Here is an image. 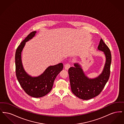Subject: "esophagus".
<instances>
[{
    "instance_id": "34e87169",
    "label": "esophagus",
    "mask_w": 124,
    "mask_h": 124,
    "mask_svg": "<svg viewBox=\"0 0 124 124\" xmlns=\"http://www.w3.org/2000/svg\"><path fill=\"white\" fill-rule=\"evenodd\" d=\"M71 66V64L69 63H67L65 65V69L68 70Z\"/></svg>"
}]
</instances>
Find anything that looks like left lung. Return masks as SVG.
Wrapping results in <instances>:
<instances>
[{
	"mask_svg": "<svg viewBox=\"0 0 124 124\" xmlns=\"http://www.w3.org/2000/svg\"><path fill=\"white\" fill-rule=\"evenodd\" d=\"M98 48L104 52L106 57L104 69L99 77L89 79L85 76L78 64H75V67H71L68 70L71 91L76 96L82 100H90L100 94L110 77L112 61L110 50L101 39Z\"/></svg>",
	"mask_w": 124,
	"mask_h": 124,
	"instance_id": "obj_1",
	"label": "left lung"
}]
</instances>
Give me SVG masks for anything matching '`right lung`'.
<instances>
[{
  "instance_id": "1",
  "label": "right lung",
  "mask_w": 124,
  "mask_h": 124,
  "mask_svg": "<svg viewBox=\"0 0 124 124\" xmlns=\"http://www.w3.org/2000/svg\"><path fill=\"white\" fill-rule=\"evenodd\" d=\"M36 31H32L18 46L15 53L16 75L18 81L24 91L30 96L40 98L48 94L52 90L54 81L63 68L62 63L49 66L41 75L32 77L24 70L21 62V52L25 42L35 35Z\"/></svg>"
}]
</instances>
